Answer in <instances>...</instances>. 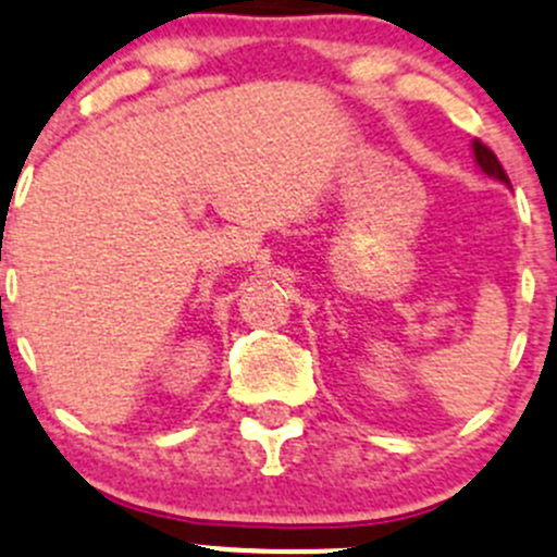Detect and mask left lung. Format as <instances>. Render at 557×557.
Listing matches in <instances>:
<instances>
[{"instance_id":"8db88e82","label":"left lung","mask_w":557,"mask_h":557,"mask_svg":"<svg viewBox=\"0 0 557 557\" xmlns=\"http://www.w3.org/2000/svg\"><path fill=\"white\" fill-rule=\"evenodd\" d=\"M472 150H475V161H478V168H481L483 173L492 175V178H497V181H503V184H508L506 170H503V164L497 161L495 150H492L490 145H483L481 139H475V143H472Z\"/></svg>"}]
</instances>
